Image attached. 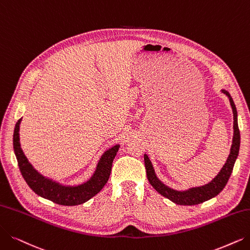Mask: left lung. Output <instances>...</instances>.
<instances>
[{
    "instance_id": "left-lung-1",
    "label": "left lung",
    "mask_w": 250,
    "mask_h": 250,
    "mask_svg": "<svg viewBox=\"0 0 250 250\" xmlns=\"http://www.w3.org/2000/svg\"><path fill=\"white\" fill-rule=\"evenodd\" d=\"M229 99L231 104L233 115H234V136H233V145L231 147V152L227 159V162L222 168V170L212 179V181L202 187L192 188L187 191H175V189L165 186L161 181H159L154 171L153 165L149 161V159L146 155H145V165L146 170V176L149 184H151L158 193L162 196L168 198L172 202L179 205H197L202 202H205L209 199H211L218 195L223 191V188L226 187L229 176L233 171V167L235 164L236 159L239 154V147H240V131H239L238 122H237V109L233 98L229 93L226 90H222Z\"/></svg>"
}]
</instances>
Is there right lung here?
Listing matches in <instances>:
<instances>
[{
    "mask_svg": "<svg viewBox=\"0 0 250 250\" xmlns=\"http://www.w3.org/2000/svg\"><path fill=\"white\" fill-rule=\"evenodd\" d=\"M21 119H19L15 125L13 147L19 170H21L26 184L37 195L59 205L74 206L85 203L89 199H91L97 193L101 192V189L108 181L109 174H111L112 164L119 149V145L108 148L102 156L94 174L89 181L80 186L66 187L40 174L28 162L21 147V143H19V125H21Z\"/></svg>",
    "mask_w": 250,
    "mask_h": 250,
    "instance_id": "1",
    "label": "right lung"
}]
</instances>
